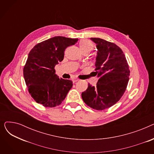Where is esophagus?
<instances>
[{
  "mask_svg": "<svg viewBox=\"0 0 154 154\" xmlns=\"http://www.w3.org/2000/svg\"><path fill=\"white\" fill-rule=\"evenodd\" d=\"M78 80H79V79H72V82H74V83H75V82H77Z\"/></svg>",
  "mask_w": 154,
  "mask_h": 154,
  "instance_id": "obj_1",
  "label": "esophagus"
}]
</instances>
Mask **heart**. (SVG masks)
Segmentation results:
<instances>
[{
  "mask_svg": "<svg viewBox=\"0 0 154 154\" xmlns=\"http://www.w3.org/2000/svg\"><path fill=\"white\" fill-rule=\"evenodd\" d=\"M79 46L81 51L84 52H91L92 51L93 48H94V45L93 43L90 41V40L84 39L81 40L79 43Z\"/></svg>",
  "mask_w": 154,
  "mask_h": 154,
  "instance_id": "b5f03b06",
  "label": "heart"
}]
</instances>
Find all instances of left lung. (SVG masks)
Masks as SVG:
<instances>
[{
    "mask_svg": "<svg viewBox=\"0 0 154 154\" xmlns=\"http://www.w3.org/2000/svg\"><path fill=\"white\" fill-rule=\"evenodd\" d=\"M91 39L98 50L95 72L99 80L95 87L88 84L82 98L88 106L102 110L114 106L122 97L128 85L130 70L119 46L100 38Z\"/></svg>",
    "mask_w": 154,
    "mask_h": 154,
    "instance_id": "1",
    "label": "left lung"
}]
</instances>
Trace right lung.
<instances>
[{"label": "right lung", "instance_id": "1", "mask_svg": "<svg viewBox=\"0 0 154 154\" xmlns=\"http://www.w3.org/2000/svg\"><path fill=\"white\" fill-rule=\"evenodd\" d=\"M78 38L56 36L35 45L23 69L28 91L34 100L45 107L59 106L72 87V80L59 79L55 66L63 60L66 48Z\"/></svg>", "mask_w": 154, "mask_h": 154}]
</instances>
